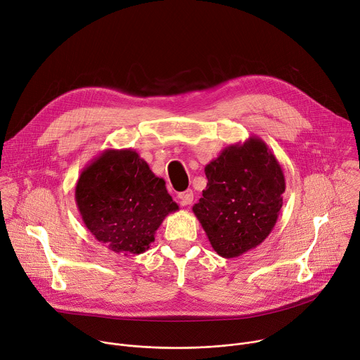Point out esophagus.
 <instances>
[{"label":"esophagus","instance_id":"esophagus-1","mask_svg":"<svg viewBox=\"0 0 360 360\" xmlns=\"http://www.w3.org/2000/svg\"><path fill=\"white\" fill-rule=\"evenodd\" d=\"M178 200H179L181 205H191L192 201H193V192L191 189H188L185 192H181L178 195Z\"/></svg>","mask_w":360,"mask_h":360}]
</instances>
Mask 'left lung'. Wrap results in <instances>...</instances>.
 I'll return each instance as SVG.
<instances>
[{"label":"left lung","mask_w":360,"mask_h":360,"mask_svg":"<svg viewBox=\"0 0 360 360\" xmlns=\"http://www.w3.org/2000/svg\"><path fill=\"white\" fill-rule=\"evenodd\" d=\"M207 189L192 207L214 251L240 257L263 243L278 219L285 179L258 136L226 146L205 167Z\"/></svg>","instance_id":"left-lung-1"}]
</instances>
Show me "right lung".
Here are the masks:
<instances>
[{"label":"right lung","instance_id":"1","mask_svg":"<svg viewBox=\"0 0 360 360\" xmlns=\"http://www.w3.org/2000/svg\"><path fill=\"white\" fill-rule=\"evenodd\" d=\"M75 197L91 236L123 255L145 252L162 221L179 210L165 181L134 149H106L94 158L82 171Z\"/></svg>","mask_w":360,"mask_h":360}]
</instances>
